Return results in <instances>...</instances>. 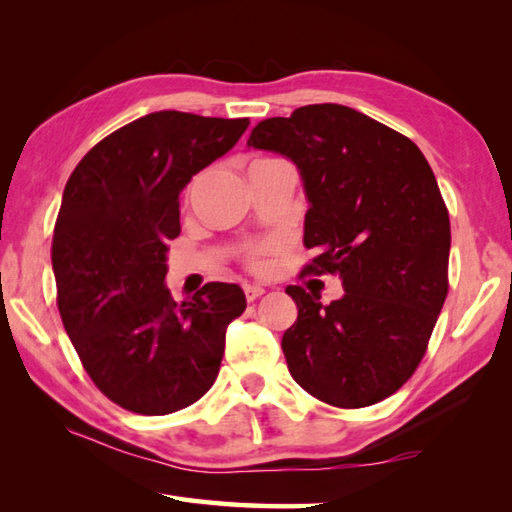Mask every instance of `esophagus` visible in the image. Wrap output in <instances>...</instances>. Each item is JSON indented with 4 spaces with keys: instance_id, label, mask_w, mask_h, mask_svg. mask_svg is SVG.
Wrapping results in <instances>:
<instances>
[{
    "instance_id": "obj_1",
    "label": "esophagus",
    "mask_w": 512,
    "mask_h": 512,
    "mask_svg": "<svg viewBox=\"0 0 512 512\" xmlns=\"http://www.w3.org/2000/svg\"><path fill=\"white\" fill-rule=\"evenodd\" d=\"M244 295L248 301H255L257 297L264 295V288L257 286V284H244Z\"/></svg>"
}]
</instances>
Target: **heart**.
<instances>
[{
    "instance_id": "b5f03b06",
    "label": "heart",
    "mask_w": 512,
    "mask_h": 512,
    "mask_svg": "<svg viewBox=\"0 0 512 512\" xmlns=\"http://www.w3.org/2000/svg\"><path fill=\"white\" fill-rule=\"evenodd\" d=\"M268 250H270V246H262V248L255 250V255H253V264L255 266H262V255H266Z\"/></svg>"
}]
</instances>
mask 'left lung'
<instances>
[{
  "instance_id": "8db88e82",
  "label": "left lung",
  "mask_w": 512,
  "mask_h": 512,
  "mask_svg": "<svg viewBox=\"0 0 512 512\" xmlns=\"http://www.w3.org/2000/svg\"><path fill=\"white\" fill-rule=\"evenodd\" d=\"M248 147L295 162L310 209L308 273L339 275L328 306L288 286L299 314L281 339L292 378L328 405L358 409L416 372L449 292V211L422 151L352 107L306 105L259 123Z\"/></svg>"
}]
</instances>
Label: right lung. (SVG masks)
I'll return each mask as SVG.
<instances>
[{"mask_svg": "<svg viewBox=\"0 0 512 512\" xmlns=\"http://www.w3.org/2000/svg\"><path fill=\"white\" fill-rule=\"evenodd\" d=\"M246 127L248 118L147 114L94 145L65 184L52 237L61 321L94 385L127 411L167 416L202 398L228 323L246 310L237 284L211 281L182 303L165 286L180 191Z\"/></svg>", "mask_w": 512, "mask_h": 512, "instance_id": "1", "label": "right lung"}]
</instances>
